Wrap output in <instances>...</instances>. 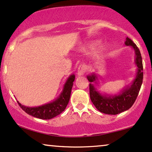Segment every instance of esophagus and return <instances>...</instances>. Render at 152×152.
Segmentation results:
<instances>
[{
  "label": "esophagus",
  "mask_w": 152,
  "mask_h": 152,
  "mask_svg": "<svg viewBox=\"0 0 152 152\" xmlns=\"http://www.w3.org/2000/svg\"><path fill=\"white\" fill-rule=\"evenodd\" d=\"M86 66L83 65V64H81V65H80L78 69V76H82V75H83L86 72Z\"/></svg>",
  "instance_id": "34e87169"
}]
</instances>
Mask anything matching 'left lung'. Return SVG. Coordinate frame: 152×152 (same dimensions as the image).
<instances>
[{"instance_id": "8db88e82", "label": "left lung", "mask_w": 152, "mask_h": 152, "mask_svg": "<svg viewBox=\"0 0 152 152\" xmlns=\"http://www.w3.org/2000/svg\"><path fill=\"white\" fill-rule=\"evenodd\" d=\"M125 44L133 46L134 48L136 58L135 63L137 66V73L135 79L129 89L125 90L122 94L113 97L102 96L95 90L94 86L90 83V96L93 104L101 113L108 115H117L119 113L129 110L136 100L137 95L140 90L143 80V65L142 60L139 48L134 42L128 37H126ZM94 75L88 76V79L92 83L96 80Z\"/></svg>"}]
</instances>
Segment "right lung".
<instances>
[{
	"instance_id": "1",
	"label": "right lung",
	"mask_w": 152,
	"mask_h": 152,
	"mask_svg": "<svg viewBox=\"0 0 152 152\" xmlns=\"http://www.w3.org/2000/svg\"><path fill=\"white\" fill-rule=\"evenodd\" d=\"M74 79L75 76L74 74L70 76L64 85L63 92L60 94L59 98L57 99L55 102L35 108H29V107L22 106L20 103L17 102L18 104L27 114L37 118L42 119V120H50L65 110L69 101Z\"/></svg>"
}]
</instances>
